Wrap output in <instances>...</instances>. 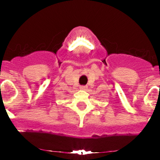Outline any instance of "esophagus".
<instances>
[{
  "instance_id": "34e87169",
  "label": "esophagus",
  "mask_w": 160,
  "mask_h": 160,
  "mask_svg": "<svg viewBox=\"0 0 160 160\" xmlns=\"http://www.w3.org/2000/svg\"><path fill=\"white\" fill-rule=\"evenodd\" d=\"M87 88H88V87H87V86H80V89H81V90H86Z\"/></svg>"
}]
</instances>
